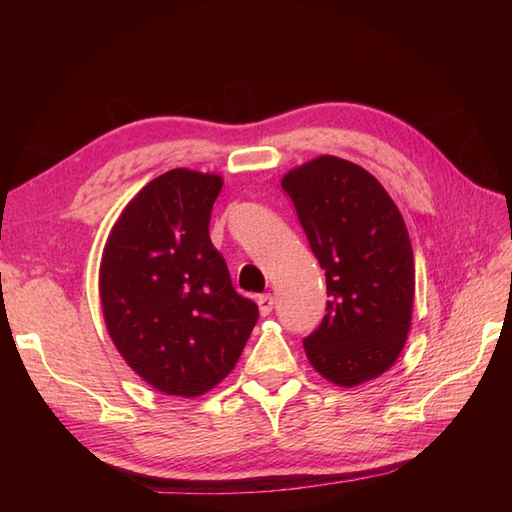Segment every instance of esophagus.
Instances as JSON below:
<instances>
[{
	"instance_id": "esophagus-1",
	"label": "esophagus",
	"mask_w": 512,
	"mask_h": 512,
	"mask_svg": "<svg viewBox=\"0 0 512 512\" xmlns=\"http://www.w3.org/2000/svg\"><path fill=\"white\" fill-rule=\"evenodd\" d=\"M257 306H259V314H262V317H268V314L273 312V308H275V297L273 295H262L257 299Z\"/></svg>"
}]
</instances>
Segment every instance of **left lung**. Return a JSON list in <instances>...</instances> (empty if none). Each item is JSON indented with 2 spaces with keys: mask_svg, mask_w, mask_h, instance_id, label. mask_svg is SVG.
<instances>
[{
  "mask_svg": "<svg viewBox=\"0 0 512 512\" xmlns=\"http://www.w3.org/2000/svg\"><path fill=\"white\" fill-rule=\"evenodd\" d=\"M281 187L330 297L321 325L303 339L308 361L334 385H361L387 372L407 341L416 288L407 226L383 184L350 160L314 158Z\"/></svg>",
  "mask_w": 512,
  "mask_h": 512,
  "instance_id": "8db88e82",
  "label": "left lung"
}]
</instances>
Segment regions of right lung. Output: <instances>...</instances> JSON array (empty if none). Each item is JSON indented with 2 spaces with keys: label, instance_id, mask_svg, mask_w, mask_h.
Masks as SVG:
<instances>
[{
  "label": "right lung",
  "instance_id": "obj_1",
  "mask_svg": "<svg viewBox=\"0 0 512 512\" xmlns=\"http://www.w3.org/2000/svg\"><path fill=\"white\" fill-rule=\"evenodd\" d=\"M220 191L211 173H162L125 206L103 250L107 332L127 365L169 396L195 398L220 383L259 317L211 244Z\"/></svg>",
  "mask_w": 512,
  "mask_h": 512
}]
</instances>
